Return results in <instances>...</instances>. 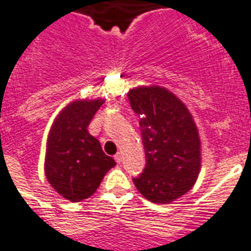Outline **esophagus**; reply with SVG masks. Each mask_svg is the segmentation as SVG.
<instances>
[{
    "label": "esophagus",
    "mask_w": 251,
    "mask_h": 251,
    "mask_svg": "<svg viewBox=\"0 0 251 251\" xmlns=\"http://www.w3.org/2000/svg\"><path fill=\"white\" fill-rule=\"evenodd\" d=\"M114 159H116V162H117L118 164L121 163V162H122V154H121V152H117V154H116V156H114Z\"/></svg>",
    "instance_id": "esophagus-1"
}]
</instances>
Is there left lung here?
<instances>
[{
	"instance_id": "obj_1",
	"label": "left lung",
	"mask_w": 251,
	"mask_h": 251,
	"mask_svg": "<svg viewBox=\"0 0 251 251\" xmlns=\"http://www.w3.org/2000/svg\"><path fill=\"white\" fill-rule=\"evenodd\" d=\"M141 121L146 167L134 184L149 201L170 204L185 195L201 168V142L183 101L159 85H139L127 93Z\"/></svg>"
}]
</instances>
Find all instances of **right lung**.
I'll return each mask as SVG.
<instances>
[{"instance_id":"1","label":"right lung","mask_w":251,"mask_h":251,"mask_svg":"<svg viewBox=\"0 0 251 251\" xmlns=\"http://www.w3.org/2000/svg\"><path fill=\"white\" fill-rule=\"evenodd\" d=\"M102 99L75 100L53 120L47 135L45 175L57 194L72 202L95 194L105 174L116 166L89 134L88 126Z\"/></svg>"}]
</instances>
